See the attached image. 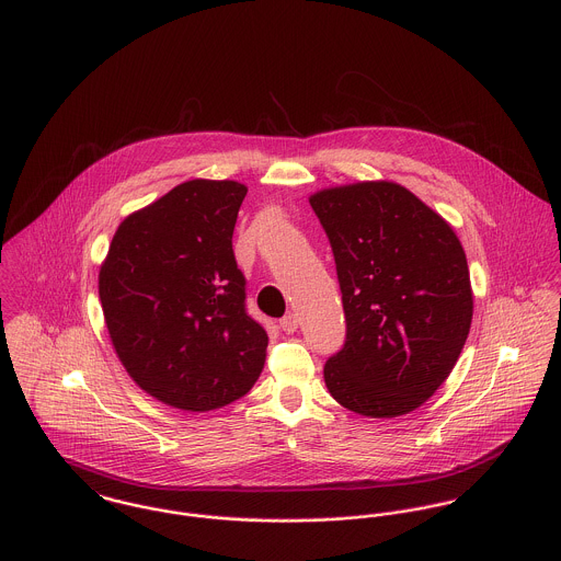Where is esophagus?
Masks as SVG:
<instances>
[{
	"mask_svg": "<svg viewBox=\"0 0 561 561\" xmlns=\"http://www.w3.org/2000/svg\"><path fill=\"white\" fill-rule=\"evenodd\" d=\"M279 328H282L286 334L297 332V328H299V317H297V314H286L284 319H279Z\"/></svg>",
	"mask_w": 561,
	"mask_h": 561,
	"instance_id": "obj_1",
	"label": "esophagus"
}]
</instances>
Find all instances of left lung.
Instances as JSON below:
<instances>
[{
  "label": "left lung",
  "mask_w": 561,
  "mask_h": 561,
  "mask_svg": "<svg viewBox=\"0 0 561 561\" xmlns=\"http://www.w3.org/2000/svg\"><path fill=\"white\" fill-rule=\"evenodd\" d=\"M334 260L346 337L325 362L340 405L370 419L421 408L453 370L472 321L466 253L450 225L394 182L310 197Z\"/></svg>",
  "instance_id": "left-lung-1"
}]
</instances>
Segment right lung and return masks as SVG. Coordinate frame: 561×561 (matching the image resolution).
Here are the masks:
<instances>
[{"label": "right lung", "mask_w": 561, "mask_h": 561, "mask_svg": "<svg viewBox=\"0 0 561 561\" xmlns=\"http://www.w3.org/2000/svg\"><path fill=\"white\" fill-rule=\"evenodd\" d=\"M247 186L191 180L129 215L100 268L114 351L153 399L208 412L257 381L268 336L247 314L231 236Z\"/></svg>", "instance_id": "right-lung-1"}]
</instances>
